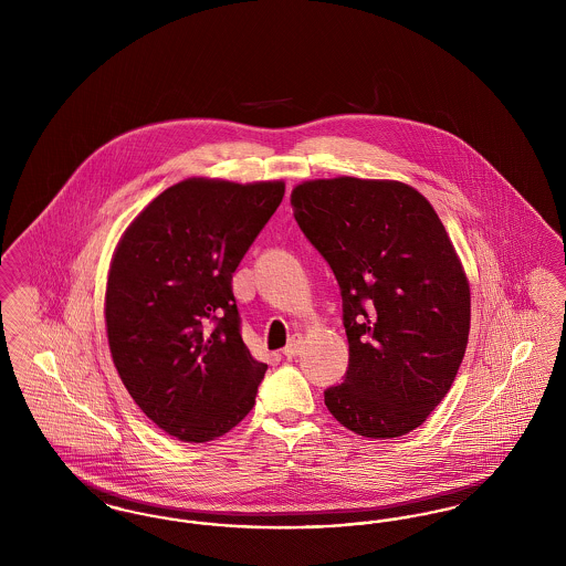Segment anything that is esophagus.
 I'll return each mask as SVG.
<instances>
[{"label": "esophagus", "instance_id": "obj_1", "mask_svg": "<svg viewBox=\"0 0 566 566\" xmlns=\"http://www.w3.org/2000/svg\"><path fill=\"white\" fill-rule=\"evenodd\" d=\"M301 344H303V339H301V335H293L291 339H289V344H286V348L282 350V354L286 356V358H293L301 350Z\"/></svg>", "mask_w": 566, "mask_h": 566}]
</instances>
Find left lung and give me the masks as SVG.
I'll list each match as a JSON object with an SVG mask.
<instances>
[{"label": "left lung", "instance_id": "obj_1", "mask_svg": "<svg viewBox=\"0 0 566 566\" xmlns=\"http://www.w3.org/2000/svg\"><path fill=\"white\" fill-rule=\"evenodd\" d=\"M291 206L342 291L350 363L324 405L363 437L418 429L448 395L469 342V282L446 227L395 180H310Z\"/></svg>", "mask_w": 566, "mask_h": 566}]
</instances>
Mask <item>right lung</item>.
<instances>
[{
  "instance_id": "obj_1",
  "label": "right lung",
  "mask_w": 566,
  "mask_h": 566,
  "mask_svg": "<svg viewBox=\"0 0 566 566\" xmlns=\"http://www.w3.org/2000/svg\"><path fill=\"white\" fill-rule=\"evenodd\" d=\"M284 197V182L189 178L125 231L109 265L106 328L137 407L180 441L238 427L268 365L242 339L233 273Z\"/></svg>"
}]
</instances>
